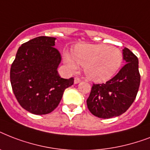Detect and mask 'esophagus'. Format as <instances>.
<instances>
[{"mask_svg":"<svg viewBox=\"0 0 150 150\" xmlns=\"http://www.w3.org/2000/svg\"><path fill=\"white\" fill-rule=\"evenodd\" d=\"M81 82V79H80V78L79 77H75V80H74V82H75V84H78V83H79Z\"/></svg>","mask_w":150,"mask_h":150,"instance_id":"esophagus-1","label":"esophagus"}]
</instances>
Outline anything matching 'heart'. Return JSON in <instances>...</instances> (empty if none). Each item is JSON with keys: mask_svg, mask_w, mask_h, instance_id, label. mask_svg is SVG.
<instances>
[{"mask_svg": "<svg viewBox=\"0 0 150 150\" xmlns=\"http://www.w3.org/2000/svg\"><path fill=\"white\" fill-rule=\"evenodd\" d=\"M63 58L69 69L77 70L79 64L84 66L88 79L101 82L110 79L118 71L123 56L119 49L106 44H78L72 54L64 52Z\"/></svg>", "mask_w": 150, "mask_h": 150, "instance_id": "1", "label": "heart"}]
</instances>
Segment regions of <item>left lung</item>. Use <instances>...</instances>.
I'll return each mask as SVG.
<instances>
[{
  "label": "left lung",
  "instance_id": "1",
  "mask_svg": "<svg viewBox=\"0 0 150 150\" xmlns=\"http://www.w3.org/2000/svg\"><path fill=\"white\" fill-rule=\"evenodd\" d=\"M126 64L106 83L93 84L86 100L87 107L94 116L111 118L124 114L134 102L140 85L138 57L125 47Z\"/></svg>",
  "mask_w": 150,
  "mask_h": 150
}]
</instances>
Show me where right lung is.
Instances as JSON below:
<instances>
[{"label":"right lung","mask_w":150,"mask_h":150,"mask_svg":"<svg viewBox=\"0 0 150 150\" xmlns=\"http://www.w3.org/2000/svg\"><path fill=\"white\" fill-rule=\"evenodd\" d=\"M54 37L39 36L18 48L10 71L13 93L21 107L32 114L52 112L74 79L60 77L61 54L54 48Z\"/></svg>","instance_id":"right-lung-1"}]
</instances>
